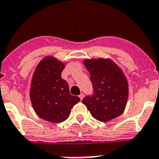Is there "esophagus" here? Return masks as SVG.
<instances>
[{"label":"esophagus","mask_w":159,"mask_h":159,"mask_svg":"<svg viewBox=\"0 0 159 159\" xmlns=\"http://www.w3.org/2000/svg\"><path fill=\"white\" fill-rule=\"evenodd\" d=\"M84 94H83V93H81L80 95L79 96V98H80V100H81V101L83 100V98H84Z\"/></svg>","instance_id":"34e87169"}]
</instances>
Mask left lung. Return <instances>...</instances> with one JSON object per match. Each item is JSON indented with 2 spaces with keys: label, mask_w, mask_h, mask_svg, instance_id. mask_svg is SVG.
Here are the masks:
<instances>
[{
  "label": "left lung",
  "mask_w": 159,
  "mask_h": 159,
  "mask_svg": "<svg viewBox=\"0 0 159 159\" xmlns=\"http://www.w3.org/2000/svg\"><path fill=\"white\" fill-rule=\"evenodd\" d=\"M90 73L93 94L82 102L98 121L108 122L124 111L128 98V84L123 70L110 58L84 60Z\"/></svg>",
  "instance_id": "left-lung-1"
}]
</instances>
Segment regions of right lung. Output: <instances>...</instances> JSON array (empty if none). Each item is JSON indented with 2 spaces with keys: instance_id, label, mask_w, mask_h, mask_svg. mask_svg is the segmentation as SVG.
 I'll return each mask as SVG.
<instances>
[{
  "instance_id": "right-lung-1",
  "label": "right lung",
  "mask_w": 159,
  "mask_h": 159,
  "mask_svg": "<svg viewBox=\"0 0 159 159\" xmlns=\"http://www.w3.org/2000/svg\"><path fill=\"white\" fill-rule=\"evenodd\" d=\"M65 64L52 56L39 62L32 75L30 99L36 115L58 124L69 117L70 110L80 99L70 94L67 82L61 77Z\"/></svg>"
}]
</instances>
